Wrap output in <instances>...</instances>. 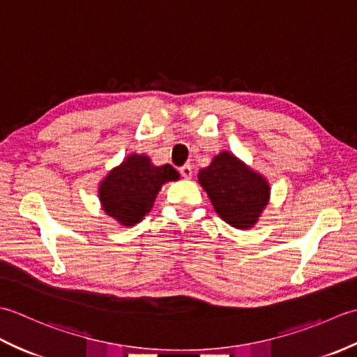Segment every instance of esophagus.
Segmentation results:
<instances>
[{
  "instance_id": "esophagus-1",
  "label": "esophagus",
  "mask_w": 357,
  "mask_h": 357,
  "mask_svg": "<svg viewBox=\"0 0 357 357\" xmlns=\"http://www.w3.org/2000/svg\"><path fill=\"white\" fill-rule=\"evenodd\" d=\"M181 174H183L185 179H192V176H193L192 165L190 164H185V165L181 167Z\"/></svg>"
}]
</instances>
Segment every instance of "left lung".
Here are the masks:
<instances>
[{"label":"left lung","mask_w":357,"mask_h":357,"mask_svg":"<svg viewBox=\"0 0 357 357\" xmlns=\"http://www.w3.org/2000/svg\"><path fill=\"white\" fill-rule=\"evenodd\" d=\"M198 181L219 218L239 230L255 227L270 201L267 178L227 150L199 170Z\"/></svg>","instance_id":"1"}]
</instances>
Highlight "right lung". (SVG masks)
Here are the masks:
<instances>
[{
	"label": "right lung",
	"mask_w": 357,
	"mask_h": 357,
	"mask_svg": "<svg viewBox=\"0 0 357 357\" xmlns=\"http://www.w3.org/2000/svg\"><path fill=\"white\" fill-rule=\"evenodd\" d=\"M178 179L170 164L155 165L150 156L132 153L102 178L98 198L105 215L119 225L133 227L153 208L162 185Z\"/></svg>",
	"instance_id": "add662e5"
}]
</instances>
